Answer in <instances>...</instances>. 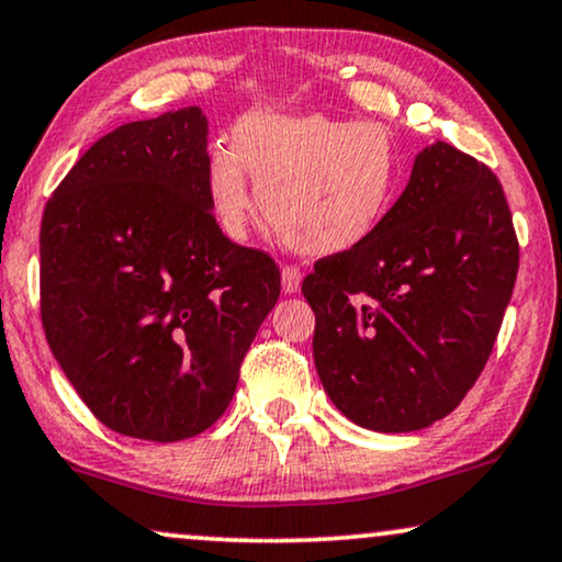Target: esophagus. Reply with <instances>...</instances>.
<instances>
[{
	"label": "esophagus",
	"mask_w": 562,
	"mask_h": 562,
	"mask_svg": "<svg viewBox=\"0 0 562 562\" xmlns=\"http://www.w3.org/2000/svg\"><path fill=\"white\" fill-rule=\"evenodd\" d=\"M301 282H303V272L297 265H285L282 267V290H285L288 295H293L301 290Z\"/></svg>",
	"instance_id": "esophagus-1"
}]
</instances>
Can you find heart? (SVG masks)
Instances as JSON below:
<instances>
[{
	"instance_id": "obj_1",
	"label": "heart",
	"mask_w": 562,
	"mask_h": 562,
	"mask_svg": "<svg viewBox=\"0 0 562 562\" xmlns=\"http://www.w3.org/2000/svg\"><path fill=\"white\" fill-rule=\"evenodd\" d=\"M395 190L398 148L391 131L324 115L244 117L234 154H215L207 175L213 211L231 236L249 234L261 203L282 241L311 257H331L370 238L391 213Z\"/></svg>"
}]
</instances>
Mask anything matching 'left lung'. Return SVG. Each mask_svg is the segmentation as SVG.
I'll return each mask as SVG.
<instances>
[{"label":"left lung","mask_w":562,"mask_h":562,"mask_svg":"<svg viewBox=\"0 0 562 562\" xmlns=\"http://www.w3.org/2000/svg\"><path fill=\"white\" fill-rule=\"evenodd\" d=\"M516 269L498 177L445 140L426 146L375 234L318 259L303 280L334 406L385 434L458 408L488 362Z\"/></svg>","instance_id":"8db88e82"}]
</instances>
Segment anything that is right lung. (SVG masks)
Wrapping results in <instances>:
<instances>
[{
	"label": "right lung",
	"mask_w": 562,
	"mask_h": 562,
	"mask_svg": "<svg viewBox=\"0 0 562 562\" xmlns=\"http://www.w3.org/2000/svg\"><path fill=\"white\" fill-rule=\"evenodd\" d=\"M200 108L125 123L74 164L41 223V321L87 408L133 439L205 431L280 297V267L213 215Z\"/></svg>",
	"instance_id": "obj_1"
}]
</instances>
